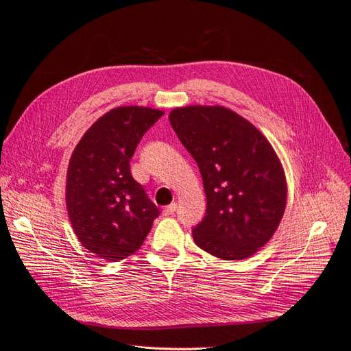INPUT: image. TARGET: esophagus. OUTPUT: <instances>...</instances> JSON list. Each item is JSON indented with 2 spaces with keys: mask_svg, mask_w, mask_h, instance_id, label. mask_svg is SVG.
<instances>
[{
  "mask_svg": "<svg viewBox=\"0 0 351 351\" xmlns=\"http://www.w3.org/2000/svg\"><path fill=\"white\" fill-rule=\"evenodd\" d=\"M176 211V204L173 202V204L167 206L163 208V216H172V214Z\"/></svg>",
  "mask_w": 351,
  "mask_h": 351,
  "instance_id": "esophagus-1",
  "label": "esophagus"
}]
</instances>
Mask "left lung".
<instances>
[{"mask_svg": "<svg viewBox=\"0 0 351 351\" xmlns=\"http://www.w3.org/2000/svg\"><path fill=\"white\" fill-rule=\"evenodd\" d=\"M169 121L199 167L207 214L195 243L224 261L246 259L273 237L286 210L287 180L255 125L224 106L175 108Z\"/></svg>", "mask_w": 351, "mask_h": 351, "instance_id": "left-lung-1", "label": "left lung"}]
</instances>
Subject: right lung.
I'll return each instance as SVG.
<instances>
[{
    "label": "right lung",
    "instance_id": "right-lung-1",
    "mask_svg": "<svg viewBox=\"0 0 351 351\" xmlns=\"http://www.w3.org/2000/svg\"><path fill=\"white\" fill-rule=\"evenodd\" d=\"M165 114L147 106L110 109L78 141L66 171L65 202L77 239L101 259L117 263L140 250L159 208L134 180L130 160Z\"/></svg>",
    "mask_w": 351,
    "mask_h": 351
}]
</instances>
